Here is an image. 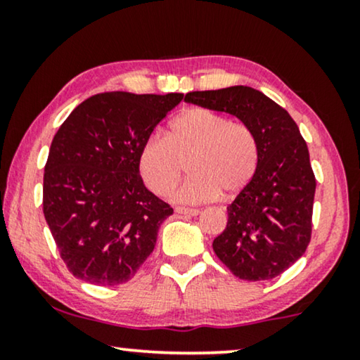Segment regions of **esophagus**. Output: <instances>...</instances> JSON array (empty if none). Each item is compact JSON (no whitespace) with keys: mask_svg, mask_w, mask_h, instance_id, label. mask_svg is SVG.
<instances>
[{"mask_svg":"<svg viewBox=\"0 0 360 360\" xmlns=\"http://www.w3.org/2000/svg\"><path fill=\"white\" fill-rule=\"evenodd\" d=\"M175 213L185 214V216H196V214H200V210L186 208V206H175Z\"/></svg>","mask_w":360,"mask_h":360,"instance_id":"1","label":"esophagus"}]
</instances>
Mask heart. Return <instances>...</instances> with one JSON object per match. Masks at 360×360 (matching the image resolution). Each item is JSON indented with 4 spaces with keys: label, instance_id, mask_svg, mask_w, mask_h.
Instances as JSON below:
<instances>
[{
    "label": "heart",
    "instance_id": "obj_1",
    "mask_svg": "<svg viewBox=\"0 0 360 360\" xmlns=\"http://www.w3.org/2000/svg\"><path fill=\"white\" fill-rule=\"evenodd\" d=\"M257 142L243 122L208 108H191L172 120L165 137L152 134L137 154L139 174L155 195H169L188 162L190 176L175 191L181 203H201L223 191H243L257 170Z\"/></svg>",
    "mask_w": 360,
    "mask_h": 360
}]
</instances>
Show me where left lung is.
<instances>
[{
  "instance_id": "obj_1",
  "label": "left lung",
  "mask_w": 360,
  "mask_h": 360,
  "mask_svg": "<svg viewBox=\"0 0 360 360\" xmlns=\"http://www.w3.org/2000/svg\"><path fill=\"white\" fill-rule=\"evenodd\" d=\"M185 101L238 116L254 134L257 170L228 206V226L213 249L238 278H275L302 257L311 240L316 179L297 122L250 86L191 91Z\"/></svg>"
}]
</instances>
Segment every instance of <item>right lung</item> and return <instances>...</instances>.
<instances>
[{"label": "right lung", "mask_w": 360, "mask_h": 360, "mask_svg": "<svg viewBox=\"0 0 360 360\" xmlns=\"http://www.w3.org/2000/svg\"><path fill=\"white\" fill-rule=\"evenodd\" d=\"M184 95L105 91L80 103L53 136L42 206L70 274L100 287L129 282L174 213L146 188L139 147Z\"/></svg>", "instance_id": "1"}]
</instances>
